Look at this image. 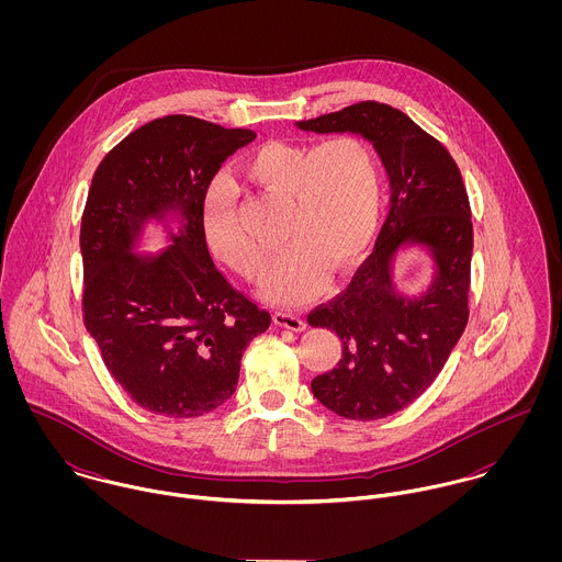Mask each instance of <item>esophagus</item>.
<instances>
[{"label":"esophagus","mask_w":562,"mask_h":562,"mask_svg":"<svg viewBox=\"0 0 562 562\" xmlns=\"http://www.w3.org/2000/svg\"><path fill=\"white\" fill-rule=\"evenodd\" d=\"M272 321H274L277 326H283V328H290V330H296V333H301V330L307 328L305 321H301V318L294 316V314H285V312H274V314H272Z\"/></svg>","instance_id":"1"}]
</instances>
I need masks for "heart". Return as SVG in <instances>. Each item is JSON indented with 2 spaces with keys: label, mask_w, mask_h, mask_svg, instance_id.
Instances as JSON below:
<instances>
[{
  "label": "heart",
  "mask_w": 562,
  "mask_h": 562,
  "mask_svg": "<svg viewBox=\"0 0 562 562\" xmlns=\"http://www.w3.org/2000/svg\"><path fill=\"white\" fill-rule=\"evenodd\" d=\"M241 175L248 183L288 199L283 238L263 294L299 305L321 292L326 270L344 272L368 250L383 207V175L372 147L355 136L321 145L274 140L255 149ZM203 234L214 255L246 279H257L266 248L241 227L234 196L212 186L203 196Z\"/></svg>",
  "instance_id": "b5f03b06"
}]
</instances>
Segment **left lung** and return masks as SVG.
I'll use <instances>...</instances> for the list:
<instances>
[{
	"instance_id": "obj_1",
	"label": "left lung",
	"mask_w": 562,
	"mask_h": 562,
	"mask_svg": "<svg viewBox=\"0 0 562 562\" xmlns=\"http://www.w3.org/2000/svg\"><path fill=\"white\" fill-rule=\"evenodd\" d=\"M296 127L366 138L390 177V214L372 255L346 292L307 318L341 339L337 368L312 381L314 396L346 419H381L428 390L465 330L474 250L465 183L448 149L385 103L361 101ZM411 247L434 266L415 295L395 281V261Z\"/></svg>"
}]
</instances>
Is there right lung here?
<instances>
[{
	"label": "right lung",
	"mask_w": 562,
	"mask_h": 562,
	"mask_svg": "<svg viewBox=\"0 0 562 562\" xmlns=\"http://www.w3.org/2000/svg\"><path fill=\"white\" fill-rule=\"evenodd\" d=\"M255 138L194 116L156 119L92 175L83 216V324L127 396L166 417L229 401L241 352L270 326L214 266L203 196L221 164ZM149 226L167 248L140 254Z\"/></svg>",
	"instance_id": "obj_1"
}]
</instances>
